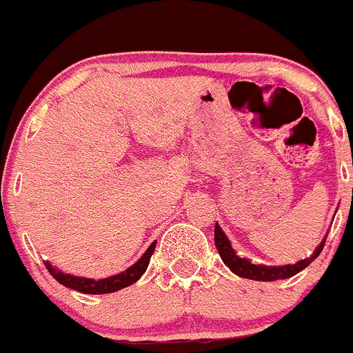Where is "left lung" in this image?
<instances>
[{
	"instance_id": "1",
	"label": "left lung",
	"mask_w": 353,
	"mask_h": 353,
	"mask_svg": "<svg viewBox=\"0 0 353 353\" xmlns=\"http://www.w3.org/2000/svg\"><path fill=\"white\" fill-rule=\"evenodd\" d=\"M214 245L218 249L219 256H221L223 263L230 268L235 274L239 276L247 278V280H257V281H274V280H285V278H290L294 274L300 273L303 268L309 266L314 259L321 254L324 247V240L321 242V245L317 247L316 252L312 254L307 259L299 261L296 264H287V266H257L252 264L250 261L243 259V257L236 256L235 250L232 249V243L226 239L225 233L221 232L218 225L214 226Z\"/></svg>"
}]
</instances>
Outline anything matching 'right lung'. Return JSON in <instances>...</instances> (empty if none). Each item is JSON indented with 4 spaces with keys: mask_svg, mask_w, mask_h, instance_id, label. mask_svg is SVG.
Listing matches in <instances>:
<instances>
[{
    "mask_svg": "<svg viewBox=\"0 0 353 353\" xmlns=\"http://www.w3.org/2000/svg\"><path fill=\"white\" fill-rule=\"evenodd\" d=\"M156 249V242L151 243L148 250L144 252V256L134 264V266L128 268L127 271L120 274H114V276L104 278V280H92V278H79V276H72V274H65L61 271L54 270L50 263L46 264V270L50 271L51 276L61 283L63 287H68L72 290L82 292V294H92V295H99V294H113V292L121 290L125 287H130L132 283L139 280L142 274L145 273L149 266V261H151L152 252Z\"/></svg>",
    "mask_w": 353,
    "mask_h": 353,
    "instance_id": "add662e5",
    "label": "right lung"
}]
</instances>
